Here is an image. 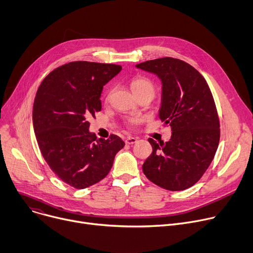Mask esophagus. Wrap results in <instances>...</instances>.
<instances>
[{
	"label": "esophagus",
	"mask_w": 253,
	"mask_h": 253,
	"mask_svg": "<svg viewBox=\"0 0 253 253\" xmlns=\"http://www.w3.org/2000/svg\"><path fill=\"white\" fill-rule=\"evenodd\" d=\"M137 141V139L135 137H132V136H129L125 139V143L126 144H134Z\"/></svg>",
	"instance_id": "esophagus-1"
}]
</instances>
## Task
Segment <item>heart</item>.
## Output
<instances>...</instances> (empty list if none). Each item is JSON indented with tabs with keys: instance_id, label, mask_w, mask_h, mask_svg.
Wrapping results in <instances>:
<instances>
[{
	"instance_id": "heart-1",
	"label": "heart",
	"mask_w": 253,
	"mask_h": 253,
	"mask_svg": "<svg viewBox=\"0 0 253 253\" xmlns=\"http://www.w3.org/2000/svg\"><path fill=\"white\" fill-rule=\"evenodd\" d=\"M131 89L134 92V94L136 93H141V92H150L155 94V84L154 82L151 81L150 79L140 76V77H136L134 78L131 83ZM140 122L139 118H133L129 121V124L131 125H135L138 124Z\"/></svg>"
}]
</instances>
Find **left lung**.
<instances>
[{"instance_id":"8db88e82","label":"left lung","mask_w":253,"mask_h":253,"mask_svg":"<svg viewBox=\"0 0 253 253\" xmlns=\"http://www.w3.org/2000/svg\"><path fill=\"white\" fill-rule=\"evenodd\" d=\"M136 67L161 79L159 117L172 130L166 143L148 139L153 153L142 171L164 189H187L208 170L220 141V121L211 91L204 76L179 59L161 58Z\"/></svg>"}]
</instances>
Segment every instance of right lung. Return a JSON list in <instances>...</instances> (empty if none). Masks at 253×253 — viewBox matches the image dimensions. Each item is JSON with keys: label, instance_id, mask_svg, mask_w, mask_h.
I'll return each instance as SVG.
<instances>
[{"label": "right lung", "instance_id": "right-lung-1", "mask_svg": "<svg viewBox=\"0 0 253 253\" xmlns=\"http://www.w3.org/2000/svg\"><path fill=\"white\" fill-rule=\"evenodd\" d=\"M120 65L76 61L50 72L41 83L32 110L42 155L66 184L83 189L103 180L125 142L117 135L96 139L87 121L102 110L103 87Z\"/></svg>", "mask_w": 253, "mask_h": 253}]
</instances>
